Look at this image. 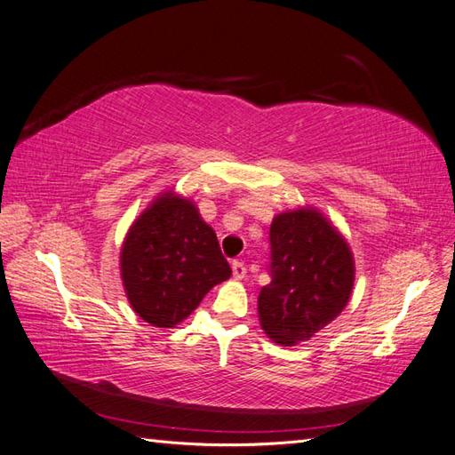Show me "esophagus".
Segmentation results:
<instances>
[{"label": "esophagus", "mask_w": 455, "mask_h": 455, "mask_svg": "<svg viewBox=\"0 0 455 455\" xmlns=\"http://www.w3.org/2000/svg\"><path fill=\"white\" fill-rule=\"evenodd\" d=\"M231 269H233V277H235L237 281L244 279V275H246V267H244L243 261H233Z\"/></svg>", "instance_id": "obj_1"}]
</instances>
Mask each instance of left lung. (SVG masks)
<instances>
[{"mask_svg": "<svg viewBox=\"0 0 455 455\" xmlns=\"http://www.w3.org/2000/svg\"><path fill=\"white\" fill-rule=\"evenodd\" d=\"M271 283L258 296V319L279 346L307 341L346 309L355 283L347 241L321 211L299 206L273 218Z\"/></svg>", "mask_w": 455, "mask_h": 455, "instance_id": "obj_1", "label": "left lung"}]
</instances>
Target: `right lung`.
I'll use <instances>...</instances> for the list:
<instances>
[{
	"instance_id": "right-lung-1",
	"label": "right lung",
	"mask_w": 455,
	"mask_h": 455,
	"mask_svg": "<svg viewBox=\"0 0 455 455\" xmlns=\"http://www.w3.org/2000/svg\"><path fill=\"white\" fill-rule=\"evenodd\" d=\"M119 271L131 307L157 328H174L197 309L212 286L231 277L214 229L197 204L169 189L129 228Z\"/></svg>"
}]
</instances>
